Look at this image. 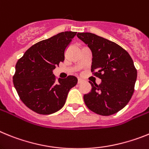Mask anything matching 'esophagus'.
<instances>
[{
  "label": "esophagus",
  "instance_id": "34e87169",
  "mask_svg": "<svg viewBox=\"0 0 149 149\" xmlns=\"http://www.w3.org/2000/svg\"><path fill=\"white\" fill-rule=\"evenodd\" d=\"M82 82V80L80 79H78V84H81Z\"/></svg>",
  "mask_w": 149,
  "mask_h": 149
}]
</instances>
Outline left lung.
<instances>
[{
    "mask_svg": "<svg viewBox=\"0 0 149 149\" xmlns=\"http://www.w3.org/2000/svg\"><path fill=\"white\" fill-rule=\"evenodd\" d=\"M77 37L92 52L91 72L101 79L91 85L83 97L85 105L100 116H111L128 103L134 92L137 70L129 53L116 42L91 33H78Z\"/></svg>",
    "mask_w": 149,
    "mask_h": 149,
    "instance_id": "1",
    "label": "left lung"
}]
</instances>
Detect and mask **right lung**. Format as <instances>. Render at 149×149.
Segmentation results:
<instances>
[{"instance_id": "add662e5", "label": "right lung", "mask_w": 149, "mask_h": 149, "mask_svg": "<svg viewBox=\"0 0 149 149\" xmlns=\"http://www.w3.org/2000/svg\"><path fill=\"white\" fill-rule=\"evenodd\" d=\"M76 32L64 31L40 41L27 50L15 64L14 87L24 105L41 115L56 112L64 107L77 78L57 79L52 70L64 61V52Z\"/></svg>"}]
</instances>
